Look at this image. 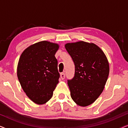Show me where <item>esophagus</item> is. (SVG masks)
Listing matches in <instances>:
<instances>
[{
	"label": "esophagus",
	"instance_id": "esophagus-1",
	"mask_svg": "<svg viewBox=\"0 0 128 128\" xmlns=\"http://www.w3.org/2000/svg\"><path fill=\"white\" fill-rule=\"evenodd\" d=\"M64 77H65V74H64V73H60V78H62V80L64 79Z\"/></svg>",
	"mask_w": 128,
	"mask_h": 128
}]
</instances>
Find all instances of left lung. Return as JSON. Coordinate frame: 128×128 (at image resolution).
Here are the masks:
<instances>
[{"label":"left lung","instance_id":"8db88e82","mask_svg":"<svg viewBox=\"0 0 128 128\" xmlns=\"http://www.w3.org/2000/svg\"><path fill=\"white\" fill-rule=\"evenodd\" d=\"M64 46L75 65L74 78L68 80L72 98L79 106H90L106 86L110 72L107 58L94 43L80 41Z\"/></svg>","mask_w":128,"mask_h":128}]
</instances>
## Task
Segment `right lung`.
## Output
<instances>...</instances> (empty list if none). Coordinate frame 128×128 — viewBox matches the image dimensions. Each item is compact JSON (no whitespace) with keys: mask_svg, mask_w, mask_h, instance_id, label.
Returning <instances> with one entry per match:
<instances>
[{"mask_svg":"<svg viewBox=\"0 0 128 128\" xmlns=\"http://www.w3.org/2000/svg\"><path fill=\"white\" fill-rule=\"evenodd\" d=\"M59 44L47 41L27 47L19 59L17 74L22 90L34 103L44 104L51 98L60 75L55 55Z\"/></svg>","mask_w":128,"mask_h":128,"instance_id":"add662e5","label":"right lung"}]
</instances>
